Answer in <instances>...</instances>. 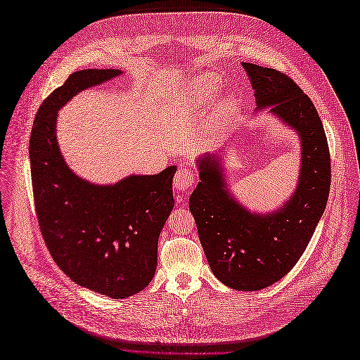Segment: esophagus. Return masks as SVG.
I'll return each instance as SVG.
<instances>
[{"label":"esophagus","mask_w":360,"mask_h":360,"mask_svg":"<svg viewBox=\"0 0 360 360\" xmlns=\"http://www.w3.org/2000/svg\"><path fill=\"white\" fill-rule=\"evenodd\" d=\"M197 183V177L191 168L180 167L174 176V188L177 191H189Z\"/></svg>","instance_id":"34e87169"}]
</instances>
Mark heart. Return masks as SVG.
Segmentation results:
<instances>
[{
	"label": "heart",
	"mask_w": 360,
	"mask_h": 360,
	"mask_svg": "<svg viewBox=\"0 0 360 360\" xmlns=\"http://www.w3.org/2000/svg\"><path fill=\"white\" fill-rule=\"evenodd\" d=\"M217 93H219V81L214 76H202V78L195 79L184 90L189 103L195 106L210 105ZM226 106H230V102L226 103Z\"/></svg>",
	"instance_id": "heart-1"
}]
</instances>
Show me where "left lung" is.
I'll return each instance as SVG.
<instances>
[{
  "label": "left lung",
  "instance_id": "1",
  "mask_svg": "<svg viewBox=\"0 0 360 360\" xmlns=\"http://www.w3.org/2000/svg\"><path fill=\"white\" fill-rule=\"evenodd\" d=\"M258 110L271 112L302 138L296 192L274 213L255 214L225 189L221 160H200L201 181L189 198L198 236L214 276L238 291L263 290L284 278L307 249L330 191V155L317 110L288 75L242 63Z\"/></svg>",
  "mask_w": 360,
  "mask_h": 360
}]
</instances>
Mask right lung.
I'll list each match as a JSON object with an SVG mask.
<instances>
[{
    "label": "right lung",
    "instance_id": "1",
    "mask_svg": "<svg viewBox=\"0 0 360 360\" xmlns=\"http://www.w3.org/2000/svg\"><path fill=\"white\" fill-rule=\"evenodd\" d=\"M115 69L72 73L39 108L30 136L32 195L40 233L73 282L124 299L144 290L158 266V240L174 207L176 167L111 186L75 176L57 144L60 108L75 94L118 76Z\"/></svg>",
    "mask_w": 360,
    "mask_h": 360
}]
</instances>
